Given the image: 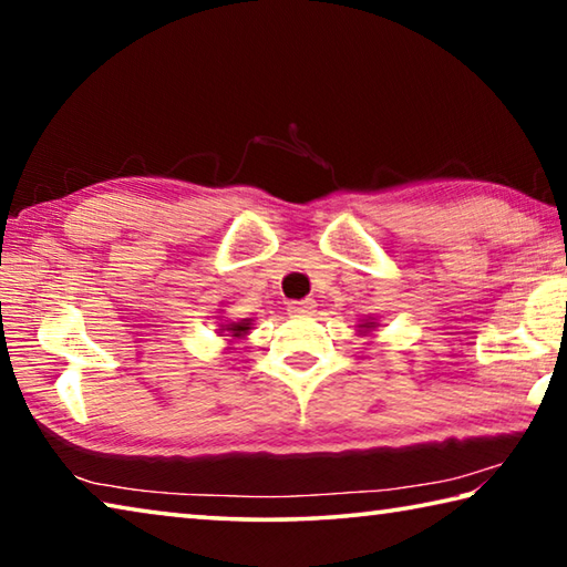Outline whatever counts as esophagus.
Segmentation results:
<instances>
[{
    "label": "esophagus",
    "mask_w": 567,
    "mask_h": 567,
    "mask_svg": "<svg viewBox=\"0 0 567 567\" xmlns=\"http://www.w3.org/2000/svg\"><path fill=\"white\" fill-rule=\"evenodd\" d=\"M315 307H318V302L315 300H295L287 305V312H290L292 318H310V315L315 312Z\"/></svg>",
    "instance_id": "34e87169"
}]
</instances>
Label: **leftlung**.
Returning <instances> with one entry per match:
<instances>
[{"mask_svg": "<svg viewBox=\"0 0 567 567\" xmlns=\"http://www.w3.org/2000/svg\"><path fill=\"white\" fill-rule=\"evenodd\" d=\"M372 328H378V322H372V320H362V324H360V332H370Z\"/></svg>", "mask_w": 567, "mask_h": 567, "instance_id": "obj_1", "label": "left lung"}]
</instances>
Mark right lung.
Wrapping results in <instances>:
<instances>
[{"label":"right lung","instance_id":"1","mask_svg":"<svg viewBox=\"0 0 567 567\" xmlns=\"http://www.w3.org/2000/svg\"><path fill=\"white\" fill-rule=\"evenodd\" d=\"M249 324H252V320H239V322H227V324H223V332H227V338H233V340H239V338H245V334L252 330L249 328Z\"/></svg>","mask_w":567,"mask_h":567}]
</instances>
